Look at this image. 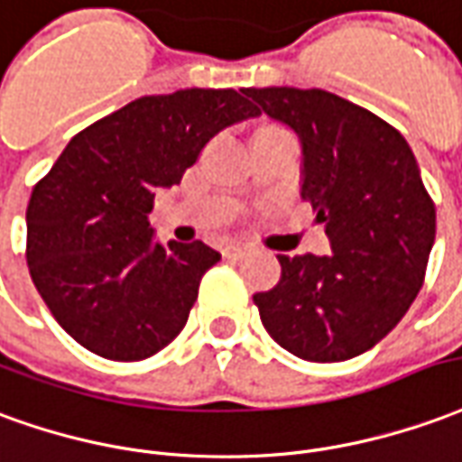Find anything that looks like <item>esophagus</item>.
<instances>
[{"instance_id":"obj_1","label":"esophagus","mask_w":462,"mask_h":462,"mask_svg":"<svg viewBox=\"0 0 462 462\" xmlns=\"http://www.w3.org/2000/svg\"><path fill=\"white\" fill-rule=\"evenodd\" d=\"M224 256L226 258L246 256V246H241V244H228V246L224 248Z\"/></svg>"}]
</instances>
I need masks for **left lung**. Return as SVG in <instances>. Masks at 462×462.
I'll use <instances>...</instances> for the list:
<instances>
[{"label": "left lung", "instance_id": "1", "mask_svg": "<svg viewBox=\"0 0 462 462\" xmlns=\"http://www.w3.org/2000/svg\"><path fill=\"white\" fill-rule=\"evenodd\" d=\"M300 143V196L326 224L328 256H278L254 303L268 336L303 361L361 356L395 328L423 286L435 206L391 124L323 89H244Z\"/></svg>", "mask_w": 462, "mask_h": 462}]
</instances>
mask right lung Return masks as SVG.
I'll return each instance as SVG.
<instances>
[{"mask_svg": "<svg viewBox=\"0 0 462 462\" xmlns=\"http://www.w3.org/2000/svg\"><path fill=\"white\" fill-rule=\"evenodd\" d=\"M256 116L234 89L142 97L77 134L34 186L29 273L87 351L142 361L181 333L221 254L204 241L162 244L149 224L153 196L179 184L216 134Z\"/></svg>", "mask_w": 462, "mask_h": 462, "instance_id": "add662e5", "label": "right lung"}]
</instances>
